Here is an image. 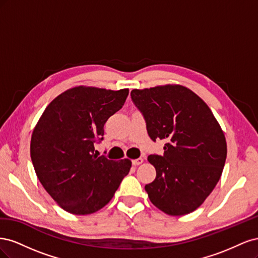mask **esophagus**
I'll return each instance as SVG.
<instances>
[{
  "mask_svg": "<svg viewBox=\"0 0 258 258\" xmlns=\"http://www.w3.org/2000/svg\"><path fill=\"white\" fill-rule=\"evenodd\" d=\"M143 161H144V159L140 157V158H137V159L132 160V165H134V166H139V165H141V163H143Z\"/></svg>",
  "mask_w": 258,
  "mask_h": 258,
  "instance_id": "34e87169",
  "label": "esophagus"
}]
</instances>
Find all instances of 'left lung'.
<instances>
[{"label":"left lung","instance_id":"left-lung-1","mask_svg":"<svg viewBox=\"0 0 258 258\" xmlns=\"http://www.w3.org/2000/svg\"><path fill=\"white\" fill-rule=\"evenodd\" d=\"M147 134L166 140L162 156L150 155L156 178L145 185L152 204L169 215L199 208L220 181L227 156L224 132L207 103L181 85L134 89Z\"/></svg>","mask_w":258,"mask_h":258}]
</instances>
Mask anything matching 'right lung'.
I'll return each instance as SVG.
<instances>
[{
	"label": "right lung",
	"mask_w": 258,
	"mask_h": 258,
	"mask_svg": "<svg viewBox=\"0 0 258 258\" xmlns=\"http://www.w3.org/2000/svg\"><path fill=\"white\" fill-rule=\"evenodd\" d=\"M128 93L79 86L54 98L37 121L30 144L35 173L67 212H97L129 173V159L115 161L95 153L104 123L122 107Z\"/></svg>",
	"instance_id": "right-lung-1"
}]
</instances>
